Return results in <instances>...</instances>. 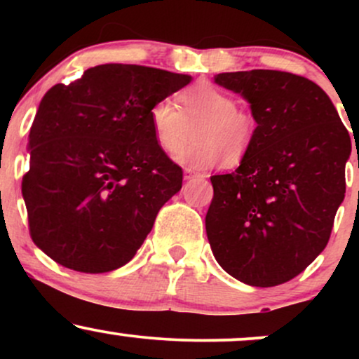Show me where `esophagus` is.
<instances>
[{"instance_id": "1", "label": "esophagus", "mask_w": 359, "mask_h": 359, "mask_svg": "<svg viewBox=\"0 0 359 359\" xmlns=\"http://www.w3.org/2000/svg\"><path fill=\"white\" fill-rule=\"evenodd\" d=\"M194 177H199V174H197V172H192V170H185V172H184V179H185V180L194 179Z\"/></svg>"}]
</instances>
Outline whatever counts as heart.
<instances>
[{
    "instance_id": "b5f03b06",
    "label": "heart",
    "mask_w": 359,
    "mask_h": 359,
    "mask_svg": "<svg viewBox=\"0 0 359 359\" xmlns=\"http://www.w3.org/2000/svg\"><path fill=\"white\" fill-rule=\"evenodd\" d=\"M175 102L162 100L150 109L154 137L165 154H177L196 128L197 142L177 155L189 168L204 170L221 162L238 163L245 158L257 138L258 123L255 114L238 106L228 90L211 84L184 89Z\"/></svg>"
}]
</instances>
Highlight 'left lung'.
I'll return each instance as SVG.
<instances>
[{"label":"left lung","mask_w":359,"mask_h":359,"mask_svg":"<svg viewBox=\"0 0 359 359\" xmlns=\"http://www.w3.org/2000/svg\"><path fill=\"white\" fill-rule=\"evenodd\" d=\"M214 81L250 102L258 131L236 170L211 177L209 245L240 282L280 285L327 245L351 138L327 94L306 77L257 69Z\"/></svg>","instance_id":"1"}]
</instances>
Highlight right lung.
<instances>
[{
    "mask_svg": "<svg viewBox=\"0 0 359 359\" xmlns=\"http://www.w3.org/2000/svg\"><path fill=\"white\" fill-rule=\"evenodd\" d=\"M189 82L162 69L102 64L45 94L22 194L32 240L53 262L104 273L135 257L182 187V168L156 143L150 109Z\"/></svg>",
    "mask_w": 359,
    "mask_h": 359,
    "instance_id": "1",
    "label": "right lung"
}]
</instances>
